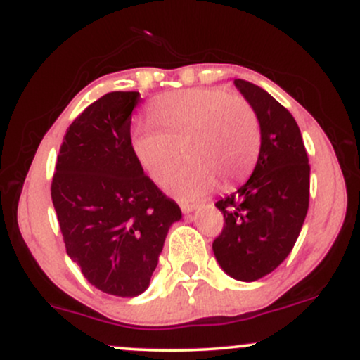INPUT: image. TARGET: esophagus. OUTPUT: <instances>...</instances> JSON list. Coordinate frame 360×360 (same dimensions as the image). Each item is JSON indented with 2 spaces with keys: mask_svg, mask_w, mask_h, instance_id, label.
I'll return each instance as SVG.
<instances>
[{
  "mask_svg": "<svg viewBox=\"0 0 360 360\" xmlns=\"http://www.w3.org/2000/svg\"><path fill=\"white\" fill-rule=\"evenodd\" d=\"M198 206L196 205H188V203H183L181 205V212H183L184 214H189V213H193L194 210H196Z\"/></svg>",
  "mask_w": 360,
  "mask_h": 360,
  "instance_id": "esophagus-1",
  "label": "esophagus"
}]
</instances>
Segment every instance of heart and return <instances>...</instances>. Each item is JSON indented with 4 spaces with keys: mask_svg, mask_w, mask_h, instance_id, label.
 Listing matches in <instances>:
<instances>
[{
    "mask_svg": "<svg viewBox=\"0 0 360 360\" xmlns=\"http://www.w3.org/2000/svg\"><path fill=\"white\" fill-rule=\"evenodd\" d=\"M154 125L131 131V150L155 184H164L184 155L189 162L167 181L179 200H200L218 179L230 184L250 171L260 146L259 120L240 96L220 88L172 91L152 101Z\"/></svg>",
    "mask_w": 360,
    "mask_h": 360,
    "instance_id": "obj_1",
    "label": "heart"
}]
</instances>
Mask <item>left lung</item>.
Instances as JSON below:
<instances>
[{
  "mask_svg": "<svg viewBox=\"0 0 360 360\" xmlns=\"http://www.w3.org/2000/svg\"><path fill=\"white\" fill-rule=\"evenodd\" d=\"M233 84L259 120L260 150L249 181L214 205L225 225L213 252L230 278L252 283L274 271L298 240L308 213L309 164L292 115L259 86Z\"/></svg>",
  "mask_w": 360,
  "mask_h": 360,
  "instance_id": "1",
  "label": "left lung"
}]
</instances>
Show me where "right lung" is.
<instances>
[{"label": "right lung", "instance_id": "obj_1", "mask_svg": "<svg viewBox=\"0 0 360 360\" xmlns=\"http://www.w3.org/2000/svg\"><path fill=\"white\" fill-rule=\"evenodd\" d=\"M137 91H113L89 105L64 135L52 203L65 252L106 295L135 298L148 288L176 201L146 176L131 150Z\"/></svg>", "mask_w": 360, "mask_h": 360}]
</instances>
